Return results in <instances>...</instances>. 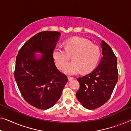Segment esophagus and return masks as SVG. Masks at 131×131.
Wrapping results in <instances>:
<instances>
[{
	"mask_svg": "<svg viewBox=\"0 0 131 131\" xmlns=\"http://www.w3.org/2000/svg\"><path fill=\"white\" fill-rule=\"evenodd\" d=\"M68 80H69V81H72V80L73 79V77H68Z\"/></svg>",
	"mask_w": 131,
	"mask_h": 131,
	"instance_id": "1",
	"label": "esophagus"
}]
</instances>
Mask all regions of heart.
I'll return each instance as SVG.
<instances>
[{
    "label": "heart",
    "instance_id": "1",
    "mask_svg": "<svg viewBox=\"0 0 131 131\" xmlns=\"http://www.w3.org/2000/svg\"><path fill=\"white\" fill-rule=\"evenodd\" d=\"M73 53L72 59L63 68L68 75H75L81 71L88 73L94 69L100 57V50L90 41L81 37H74L65 42V48L56 46L52 56L59 69H62L69 59V54Z\"/></svg>",
    "mask_w": 131,
    "mask_h": 131
}]
</instances>
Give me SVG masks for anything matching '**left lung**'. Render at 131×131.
I'll return each mask as SVG.
<instances>
[{
  "label": "left lung",
  "instance_id": "obj_1",
  "mask_svg": "<svg viewBox=\"0 0 131 131\" xmlns=\"http://www.w3.org/2000/svg\"><path fill=\"white\" fill-rule=\"evenodd\" d=\"M102 56L97 67L90 73L78 78L80 88L77 97L88 109H95L105 104L112 95L118 79L117 59L106 42L101 41Z\"/></svg>",
  "mask_w": 131,
  "mask_h": 131
}]
</instances>
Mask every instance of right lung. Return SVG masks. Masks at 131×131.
<instances>
[{
  "label": "right lung",
  "instance_id": "add662e5",
  "mask_svg": "<svg viewBox=\"0 0 131 131\" xmlns=\"http://www.w3.org/2000/svg\"><path fill=\"white\" fill-rule=\"evenodd\" d=\"M60 35L55 31L38 33L23 45L16 59L17 86L25 101L36 108L54 106L68 82L67 77L56 68L52 56Z\"/></svg>",
  "mask_w": 131,
  "mask_h": 131
}]
</instances>
